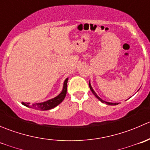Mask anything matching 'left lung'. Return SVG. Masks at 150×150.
Here are the masks:
<instances>
[{
  "instance_id": "left-lung-1",
  "label": "left lung",
  "mask_w": 150,
  "mask_h": 150,
  "mask_svg": "<svg viewBox=\"0 0 150 150\" xmlns=\"http://www.w3.org/2000/svg\"><path fill=\"white\" fill-rule=\"evenodd\" d=\"M89 87H90V89H91V91H92V93H93V95H94V96H96V97L97 98V99H99V101H101V102H102V103H105V104H108V105H117V104H117V103H111V102H105V101L102 100V99H101V98H99V96H98V95L96 94V93H95V91H93V89L92 88L91 86V83H90V82H89Z\"/></svg>"
}]
</instances>
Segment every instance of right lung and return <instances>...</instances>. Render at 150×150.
Here are the masks:
<instances>
[{
  "mask_svg": "<svg viewBox=\"0 0 150 150\" xmlns=\"http://www.w3.org/2000/svg\"><path fill=\"white\" fill-rule=\"evenodd\" d=\"M67 81L68 78H67L64 82V86H63V89L62 91V92L58 95V96H56L55 98H54V99H49V100L46 101V102H41V103L30 104V103H29V102H22V104H23V105L26 106V107L35 109V110H51V109L52 108H54V107H57L58 104L61 103V102L64 100V98H65L67 94Z\"/></svg>",
  "mask_w": 150,
  "mask_h": 150,
  "instance_id": "1",
  "label": "right lung"
}]
</instances>
